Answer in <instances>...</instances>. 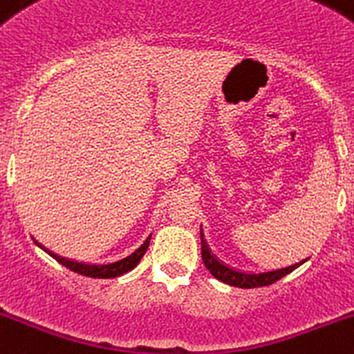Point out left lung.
<instances>
[{"mask_svg":"<svg viewBox=\"0 0 354 354\" xmlns=\"http://www.w3.org/2000/svg\"><path fill=\"white\" fill-rule=\"evenodd\" d=\"M201 240H202V261H204L205 268L211 272V275L214 279H218L219 282L228 283V286L240 287V289H254V287H264V286H272V283L279 282L280 279H283L286 275H289L290 272L301 266L304 261L294 264V266H287V268L277 270V272H268V273H259V275H247V273L235 272V270L228 268L223 263H219L214 256L209 250L207 243H205L204 236H202L201 232Z\"/></svg>","mask_w":354,"mask_h":354,"instance_id":"left-lung-1","label":"left lung"}]
</instances>
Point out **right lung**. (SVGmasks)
<instances>
[{"label": "right lung", "mask_w": 354, "mask_h": 354, "mask_svg": "<svg viewBox=\"0 0 354 354\" xmlns=\"http://www.w3.org/2000/svg\"><path fill=\"white\" fill-rule=\"evenodd\" d=\"M37 243V242H36ZM149 243H150V239L145 240V243H143L142 247H140L138 250H135V252L131 254V256L124 257V259L118 261V263H112V264H84V263H75V261H71V259H65V257H60L57 256V254L50 252L48 249H44L41 243H37V245L41 247L43 250H46L48 254H50L53 259H57L58 263L64 264L65 268H68L71 272L74 273H79V275H84V277H91V279H114V277H119L122 275V273L129 272V270H133L136 266V264L142 261L143 254L147 252V249H149Z\"/></svg>", "instance_id": "add662e5"}]
</instances>
